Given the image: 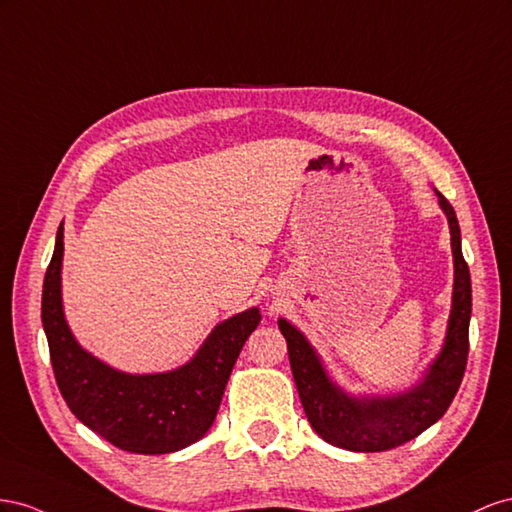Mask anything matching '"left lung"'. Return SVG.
Instances as JSON below:
<instances>
[{
	"instance_id": "1",
	"label": "left lung",
	"mask_w": 512,
	"mask_h": 512,
	"mask_svg": "<svg viewBox=\"0 0 512 512\" xmlns=\"http://www.w3.org/2000/svg\"><path fill=\"white\" fill-rule=\"evenodd\" d=\"M450 229L455 283L448 328L440 354L422 373L420 382L397 394H349L332 382L324 362L304 334L279 319L281 334L287 341L289 364L300 394L304 414L315 433L332 446L352 452H382L414 440L422 431L440 420L455 399L467 364L472 317V281L461 253V229L457 214L448 199L435 191Z\"/></svg>"
}]
</instances>
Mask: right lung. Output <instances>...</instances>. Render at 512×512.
Segmentation results:
<instances>
[{
    "mask_svg": "<svg viewBox=\"0 0 512 512\" xmlns=\"http://www.w3.org/2000/svg\"><path fill=\"white\" fill-rule=\"evenodd\" d=\"M62 259L64 223L42 285V328L70 412L113 446L137 455H167L201 440L216 418L233 364L259 326L257 306L216 324L182 367L124 373L83 349L72 334L62 304Z\"/></svg>",
    "mask_w": 512,
    "mask_h": 512,
    "instance_id": "1",
    "label": "right lung"
}]
</instances>
